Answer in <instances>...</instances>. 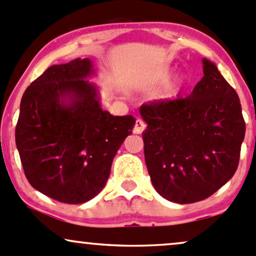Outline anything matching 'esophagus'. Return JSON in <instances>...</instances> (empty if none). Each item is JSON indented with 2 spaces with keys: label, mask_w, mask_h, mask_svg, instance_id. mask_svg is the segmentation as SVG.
<instances>
[{
  "label": "esophagus",
  "mask_w": 256,
  "mask_h": 256,
  "mask_svg": "<svg viewBox=\"0 0 256 256\" xmlns=\"http://www.w3.org/2000/svg\"><path fill=\"white\" fill-rule=\"evenodd\" d=\"M145 128H146V124L141 121V120H136V121H135V127H134L135 134H141Z\"/></svg>",
  "instance_id": "obj_1"
}]
</instances>
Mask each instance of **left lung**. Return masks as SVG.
Instances as JSON below:
<instances>
[{
  "instance_id": "8db88e82",
  "label": "left lung",
  "mask_w": 256,
  "mask_h": 256,
  "mask_svg": "<svg viewBox=\"0 0 256 256\" xmlns=\"http://www.w3.org/2000/svg\"><path fill=\"white\" fill-rule=\"evenodd\" d=\"M187 98L141 105L144 152L153 187L164 199L193 204L223 187L238 166L246 123L241 103L217 66Z\"/></svg>"
}]
</instances>
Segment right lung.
I'll use <instances>...</instances> for the list:
<instances>
[{"label": "right lung", "instance_id": "right-lung-1", "mask_svg": "<svg viewBox=\"0 0 256 256\" xmlns=\"http://www.w3.org/2000/svg\"><path fill=\"white\" fill-rule=\"evenodd\" d=\"M93 74L88 58L51 66L26 88L15 128L30 184L72 205L100 193L135 124L133 116L102 109L97 86L86 80Z\"/></svg>", "mask_w": 256, "mask_h": 256}]
</instances>
